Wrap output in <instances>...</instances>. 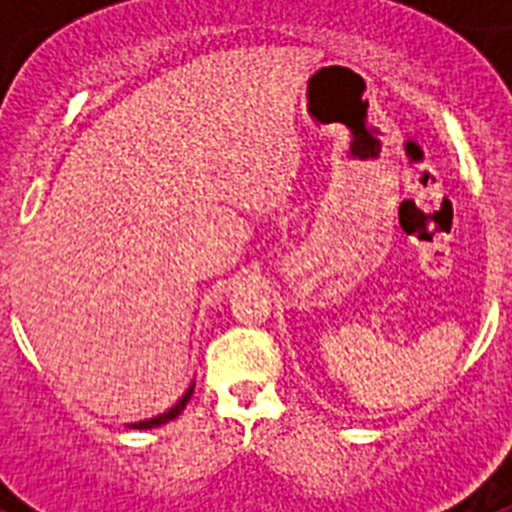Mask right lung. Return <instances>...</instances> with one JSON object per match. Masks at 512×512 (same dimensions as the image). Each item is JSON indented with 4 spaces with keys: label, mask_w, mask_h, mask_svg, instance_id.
Masks as SVG:
<instances>
[{
    "label": "right lung",
    "mask_w": 512,
    "mask_h": 512,
    "mask_svg": "<svg viewBox=\"0 0 512 512\" xmlns=\"http://www.w3.org/2000/svg\"><path fill=\"white\" fill-rule=\"evenodd\" d=\"M192 392H194V382L189 384V390L184 392V395H182V400L176 402L174 408H169V410H166V413L156 415V418L140 420V423H130V428H138V431H143V428H158V425H164V423H169V420L179 418V415H182V410L187 408V402H189V397H192Z\"/></svg>",
    "instance_id": "1"
}]
</instances>
